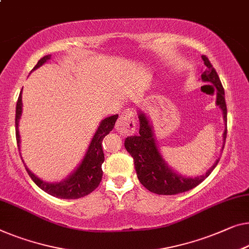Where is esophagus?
<instances>
[{"mask_svg":"<svg viewBox=\"0 0 249 249\" xmlns=\"http://www.w3.org/2000/svg\"><path fill=\"white\" fill-rule=\"evenodd\" d=\"M116 131L122 135H131L135 132L136 124L133 112H125L116 122Z\"/></svg>","mask_w":249,"mask_h":249,"instance_id":"1","label":"esophagus"}]
</instances>
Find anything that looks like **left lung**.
Masks as SVG:
<instances>
[{
	"mask_svg": "<svg viewBox=\"0 0 249 249\" xmlns=\"http://www.w3.org/2000/svg\"><path fill=\"white\" fill-rule=\"evenodd\" d=\"M202 60L206 65V70L202 72L201 80L213 84L216 87L217 98L216 105L219 106L222 115H224L225 131L222 134V140L226 141L227 135V106L225 101V90L221 81L218 77L216 70L210 64L209 59L202 55ZM140 132L139 135L127 136L125 139V148L132 158L134 159L135 171L140 182L145 187L148 191L157 195H177L181 192L194 189L199 183H201L219 162L216 160L213 165L206 173L200 177H183L170 168L168 163L163 159L159 150L157 140H155L153 126H152L147 115L139 109ZM224 148V146H222Z\"/></svg>",
	"mask_w": 249,
	"mask_h": 249,
	"instance_id": "1",
	"label": "left lung"
}]
</instances>
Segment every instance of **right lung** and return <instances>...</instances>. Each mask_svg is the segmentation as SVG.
Returning a JSON list of instances; mask_svg holds the SVG:
<instances>
[{"instance_id":"1","label":"right lung","mask_w":249,"mask_h":249,"mask_svg":"<svg viewBox=\"0 0 249 249\" xmlns=\"http://www.w3.org/2000/svg\"><path fill=\"white\" fill-rule=\"evenodd\" d=\"M51 58L50 54L44 55L40 59L38 64L35 66L32 70L38 69L44 62H47ZM22 115V91L18 95L17 102V110H16V134L18 146L20 148V133H18V122H20ZM118 118V115L106 117L101 122L98 128L96 129L94 136L89 143L86 153L84 155V159L78 164L77 168L73 170L72 173H70L68 177L60 182L50 183L47 181H43L33 174L25 165V169L31 177V179L40 189H42L44 192L60 199H78L81 196H85L90 194L98 187L101 183L103 177L102 164L105 158H104V152L102 147V142L107 134L112 131L115 126V122ZM21 155V153H20Z\"/></svg>"}]
</instances>
